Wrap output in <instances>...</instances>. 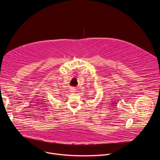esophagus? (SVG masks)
I'll list each match as a JSON object with an SVG mask.
<instances>
[{
    "label": "esophagus",
    "instance_id": "34e87169",
    "mask_svg": "<svg viewBox=\"0 0 160 160\" xmlns=\"http://www.w3.org/2000/svg\"><path fill=\"white\" fill-rule=\"evenodd\" d=\"M76 90H76L74 87H72V88H71V92H77Z\"/></svg>",
    "mask_w": 160,
    "mask_h": 160
}]
</instances>
